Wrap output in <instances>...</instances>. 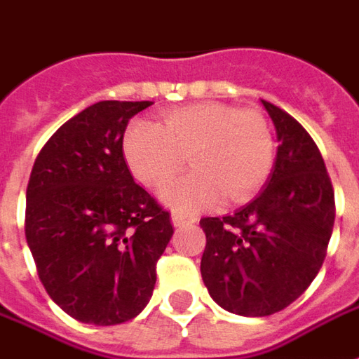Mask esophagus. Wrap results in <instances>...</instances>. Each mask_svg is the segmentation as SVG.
I'll return each mask as SVG.
<instances>
[{
	"mask_svg": "<svg viewBox=\"0 0 359 359\" xmlns=\"http://www.w3.org/2000/svg\"><path fill=\"white\" fill-rule=\"evenodd\" d=\"M171 222L175 227H180V225H188V223L196 222V217H190V215L180 214V212H172L171 214Z\"/></svg>",
	"mask_w": 359,
	"mask_h": 359,
	"instance_id": "34e87169",
	"label": "esophagus"
}]
</instances>
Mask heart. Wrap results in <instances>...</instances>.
Masks as SVG:
<instances>
[{"label": "heart", "mask_w": 359, "mask_h": 359, "mask_svg": "<svg viewBox=\"0 0 359 359\" xmlns=\"http://www.w3.org/2000/svg\"><path fill=\"white\" fill-rule=\"evenodd\" d=\"M137 180L161 187L184 167L194 171L161 190L167 204L184 212L219 202L249 200L266 182L274 163V137L266 118L252 109L196 102L169 110L161 124L137 118L122 142Z\"/></svg>", "instance_id": "heart-1"}]
</instances>
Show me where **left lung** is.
Here are the masks:
<instances>
[{"label":"left lung","mask_w":359,"mask_h":359,"mask_svg":"<svg viewBox=\"0 0 359 359\" xmlns=\"http://www.w3.org/2000/svg\"><path fill=\"white\" fill-rule=\"evenodd\" d=\"M278 151L266 187L235 214L202 217L200 272L219 307L243 317L285 309L319 274L332 227L334 190L307 130L272 102Z\"/></svg>","instance_id":"obj_1"}]
</instances>
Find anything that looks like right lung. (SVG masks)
Listing matches in <instances>:
<instances>
[{
    "instance_id": "add662e5",
    "label": "right lung",
    "mask_w": 359,
    "mask_h": 359,
    "mask_svg": "<svg viewBox=\"0 0 359 359\" xmlns=\"http://www.w3.org/2000/svg\"><path fill=\"white\" fill-rule=\"evenodd\" d=\"M154 102L101 101L40 149L27 187L25 235L48 295L69 317L110 327L151 299L171 215L134 182L122 140Z\"/></svg>"
}]
</instances>
